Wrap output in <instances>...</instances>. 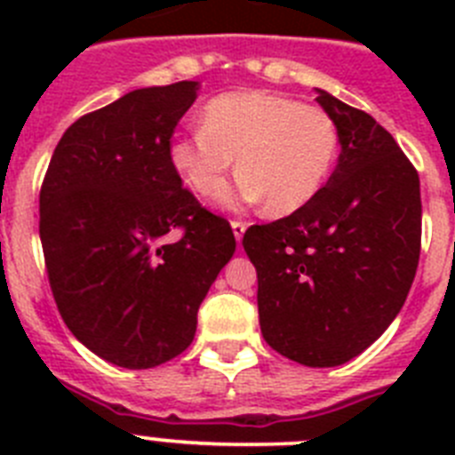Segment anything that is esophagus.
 Returning a JSON list of instances; mask_svg holds the SVG:
<instances>
[{"mask_svg": "<svg viewBox=\"0 0 455 455\" xmlns=\"http://www.w3.org/2000/svg\"><path fill=\"white\" fill-rule=\"evenodd\" d=\"M246 230H248L246 220H232V232H235L236 241H241V236H243V232Z\"/></svg>", "mask_w": 455, "mask_h": 455, "instance_id": "34e87169", "label": "esophagus"}]
</instances>
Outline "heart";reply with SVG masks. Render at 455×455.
Masks as SVG:
<instances>
[{"label": "heart", "instance_id": "heart-1", "mask_svg": "<svg viewBox=\"0 0 455 455\" xmlns=\"http://www.w3.org/2000/svg\"><path fill=\"white\" fill-rule=\"evenodd\" d=\"M339 155L332 116L268 91L223 92L200 114V130L172 139L168 159L198 196H209L228 172L239 178L219 193L228 209L267 203L273 216L291 214L321 191Z\"/></svg>", "mask_w": 455, "mask_h": 455}]
</instances>
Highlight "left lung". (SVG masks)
Returning a JSON list of instances; mask_svg holds the SVG:
<instances>
[{"instance_id":"obj_1","label":"left lung","mask_w":455,"mask_h":455,"mask_svg":"<svg viewBox=\"0 0 455 455\" xmlns=\"http://www.w3.org/2000/svg\"><path fill=\"white\" fill-rule=\"evenodd\" d=\"M339 132L331 180L293 214L243 235L268 347L337 367L371 347L405 303L421 251L419 175L369 114L316 88Z\"/></svg>"}]
</instances>
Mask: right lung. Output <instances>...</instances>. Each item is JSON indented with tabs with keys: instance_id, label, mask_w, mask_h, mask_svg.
<instances>
[{
	"instance_id": "add662e5",
	"label": "right lung",
	"mask_w": 455,
	"mask_h": 455,
	"mask_svg": "<svg viewBox=\"0 0 455 455\" xmlns=\"http://www.w3.org/2000/svg\"><path fill=\"white\" fill-rule=\"evenodd\" d=\"M198 82L139 88L72 123L40 187V243L56 307L95 355L152 369L184 351L235 255L230 223L168 159Z\"/></svg>"
}]
</instances>
